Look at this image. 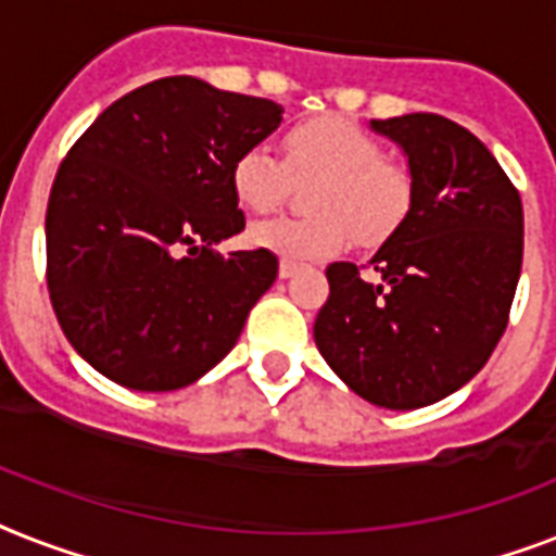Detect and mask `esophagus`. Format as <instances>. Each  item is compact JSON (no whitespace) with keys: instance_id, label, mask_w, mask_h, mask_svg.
I'll return each instance as SVG.
<instances>
[{"instance_id":"1","label":"esophagus","mask_w":556,"mask_h":556,"mask_svg":"<svg viewBox=\"0 0 556 556\" xmlns=\"http://www.w3.org/2000/svg\"><path fill=\"white\" fill-rule=\"evenodd\" d=\"M296 270H300V263H291V260H282V263H279V277L282 279L293 277Z\"/></svg>"}]
</instances>
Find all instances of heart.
<instances>
[{
  "label": "heart",
  "mask_w": 556,
  "mask_h": 556,
  "mask_svg": "<svg viewBox=\"0 0 556 556\" xmlns=\"http://www.w3.org/2000/svg\"><path fill=\"white\" fill-rule=\"evenodd\" d=\"M294 179H314L302 219L256 225L251 242L286 260L340 254L351 233L359 245H380L410 211V176L386 160L371 134L342 116H317L286 134V162L268 146H251L231 165L237 202L251 214H270L291 197Z\"/></svg>",
  "instance_id": "b5f03b06"
}]
</instances>
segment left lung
<instances>
[{
    "mask_svg": "<svg viewBox=\"0 0 556 556\" xmlns=\"http://www.w3.org/2000/svg\"><path fill=\"white\" fill-rule=\"evenodd\" d=\"M408 156L410 211L365 279L331 263L314 340L368 403L410 410L466 386L497 349L522 268L520 191L500 162L440 114L371 119Z\"/></svg>",
    "mask_w": 556,
    "mask_h": 556,
    "instance_id": "1",
    "label": "left lung"
}]
</instances>
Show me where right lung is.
<instances>
[{"label": "right lung", "instance_id": "obj_1", "mask_svg": "<svg viewBox=\"0 0 556 556\" xmlns=\"http://www.w3.org/2000/svg\"><path fill=\"white\" fill-rule=\"evenodd\" d=\"M279 122L270 99L165 76L116 99L67 151L45 214L48 293L67 342L108 380L176 391L237 345L279 263L214 245L245 228L237 153Z\"/></svg>", "mask_w": 556, "mask_h": 556}]
</instances>
